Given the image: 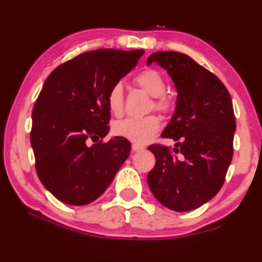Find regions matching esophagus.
Masks as SVG:
<instances>
[{"label": "esophagus", "mask_w": 262, "mask_h": 262, "mask_svg": "<svg viewBox=\"0 0 262 262\" xmlns=\"http://www.w3.org/2000/svg\"><path fill=\"white\" fill-rule=\"evenodd\" d=\"M144 149H145V147L141 146V145H138V144L132 145V150H133L134 152H138V151H141V150H144Z\"/></svg>", "instance_id": "obj_1"}]
</instances>
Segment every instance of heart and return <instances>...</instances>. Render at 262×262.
Instances as JSON below:
<instances>
[{"label": "heart", "instance_id": "b5f03b06", "mask_svg": "<svg viewBox=\"0 0 262 262\" xmlns=\"http://www.w3.org/2000/svg\"><path fill=\"white\" fill-rule=\"evenodd\" d=\"M141 89L155 97V107L160 111H168L171 108V101L168 97L162 95L165 93L166 84L162 75L159 72L147 69L141 72L135 78ZM107 106L115 116L122 115L123 112V85L122 83L115 84L107 94ZM161 122L159 117L150 115L141 118H125L118 121L113 125V132L118 137L124 138L132 143L143 145L152 139V137L160 129Z\"/></svg>", "mask_w": 262, "mask_h": 262}]
</instances>
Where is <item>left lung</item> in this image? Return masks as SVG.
Masks as SVG:
<instances>
[{
  "mask_svg": "<svg viewBox=\"0 0 262 262\" xmlns=\"http://www.w3.org/2000/svg\"><path fill=\"white\" fill-rule=\"evenodd\" d=\"M151 63L166 69L177 89L174 113L162 133L177 143L174 154L149 146L156 163L147 184L163 206L187 212L212 199L225 182L235 132L232 99L215 74L184 53L154 52Z\"/></svg>",
  "mask_w": 262,
  "mask_h": 262,
  "instance_id": "8db88e82",
  "label": "left lung"
}]
</instances>
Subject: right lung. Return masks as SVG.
Here are the masks:
<instances>
[{"label": "right lung", "mask_w": 262, "mask_h": 262, "mask_svg": "<svg viewBox=\"0 0 262 262\" xmlns=\"http://www.w3.org/2000/svg\"><path fill=\"white\" fill-rule=\"evenodd\" d=\"M143 55V50L84 52L45 80L33 110L30 143L41 183L62 203H93L128 159L130 143L124 138L96 141L110 132L107 94Z\"/></svg>", "instance_id": "add662e5"}]
</instances>
